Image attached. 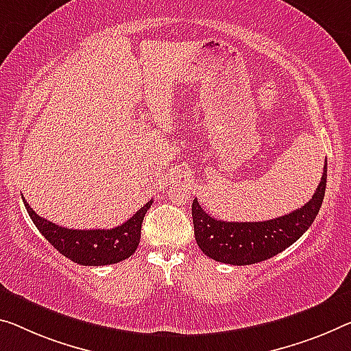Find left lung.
Returning a JSON list of instances; mask_svg holds the SVG:
<instances>
[{"mask_svg": "<svg viewBox=\"0 0 351 351\" xmlns=\"http://www.w3.org/2000/svg\"><path fill=\"white\" fill-rule=\"evenodd\" d=\"M325 188L326 163L322 180L309 202L284 217L258 223L215 219L194 199L191 215L197 246L210 258L229 265H251L267 261L293 245L311 228L322 207Z\"/></svg>", "mask_w": 351, "mask_h": 351, "instance_id": "8db88e82", "label": "left lung"}]
</instances>
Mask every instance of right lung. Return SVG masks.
Returning <instances> with one entry per match:
<instances>
[{"mask_svg": "<svg viewBox=\"0 0 351 351\" xmlns=\"http://www.w3.org/2000/svg\"><path fill=\"white\" fill-rule=\"evenodd\" d=\"M149 201L130 219L112 229H67L42 218L25 201L32 223L50 243L70 261L84 267H104L130 257L139 245L144 215L152 206Z\"/></svg>", "mask_w": 351, "mask_h": 351, "instance_id": "add662e5", "label": "right lung"}]
</instances>
